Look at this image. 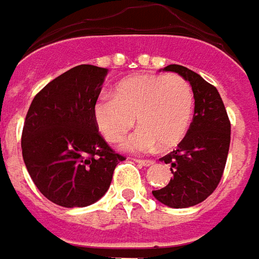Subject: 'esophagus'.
Returning <instances> with one entry per match:
<instances>
[{
    "label": "esophagus",
    "instance_id": "1",
    "mask_svg": "<svg viewBox=\"0 0 259 259\" xmlns=\"http://www.w3.org/2000/svg\"><path fill=\"white\" fill-rule=\"evenodd\" d=\"M135 161H137L138 164H141V165H145V167H149V165L154 164L153 160H148V158H137Z\"/></svg>",
    "mask_w": 259,
    "mask_h": 259
}]
</instances>
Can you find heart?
<instances>
[{
  "mask_svg": "<svg viewBox=\"0 0 259 259\" xmlns=\"http://www.w3.org/2000/svg\"><path fill=\"white\" fill-rule=\"evenodd\" d=\"M194 111V94L189 81L178 74H139L118 82L113 96L101 95L92 106L96 127L106 141H121L128 152L146 153L160 145L177 146L188 132Z\"/></svg>",
  "mask_w": 259,
  "mask_h": 259,
  "instance_id": "heart-1",
  "label": "heart"
}]
</instances>
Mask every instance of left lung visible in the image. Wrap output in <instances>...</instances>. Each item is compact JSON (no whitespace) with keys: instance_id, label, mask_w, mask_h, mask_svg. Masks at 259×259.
I'll list each match as a JSON object with an SVG mask.
<instances>
[{"instance_id":"left-lung-1","label":"left lung","mask_w":259,"mask_h":259,"mask_svg":"<svg viewBox=\"0 0 259 259\" xmlns=\"http://www.w3.org/2000/svg\"><path fill=\"white\" fill-rule=\"evenodd\" d=\"M190 82L194 94V114L178 148L160 160L171 165L174 178L152 193L163 204L186 208L204 201L221 182L230 145V121L220 92L188 67L169 65Z\"/></svg>"}]
</instances>
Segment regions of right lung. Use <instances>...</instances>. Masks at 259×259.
I'll return each instance as SVG.
<instances>
[{
    "label": "right lung",
    "instance_id": "add662e5",
    "mask_svg": "<svg viewBox=\"0 0 259 259\" xmlns=\"http://www.w3.org/2000/svg\"><path fill=\"white\" fill-rule=\"evenodd\" d=\"M107 69L80 65L34 96L22 132V154L37 189L67 208L87 207L106 193L124 156L98 131L92 106Z\"/></svg>",
    "mask_w": 259,
    "mask_h": 259
}]
</instances>
